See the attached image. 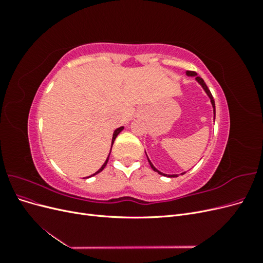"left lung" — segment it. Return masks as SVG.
<instances>
[{
	"mask_svg": "<svg viewBox=\"0 0 263 263\" xmlns=\"http://www.w3.org/2000/svg\"><path fill=\"white\" fill-rule=\"evenodd\" d=\"M186 76L187 77H194L195 78V81L200 84L202 87H203V90L205 91V93L208 94V97L210 98V100H211V103H212V106H213V112H214V119H215V101H214V99H213V95H212V93H211V91L209 90V87H208V85L205 84V82H204V80L202 78H200L197 76V73L196 72H194V71H186ZM145 153H146V150H145ZM146 156H147V154H146ZM147 159H148V162H149V164H150V166H151V169H153L155 172H158L159 174H161V176H164V177H168V178H177V177H179V174H165V173H162V172H160L159 171L156 166L153 164V162H151L150 160H149V158H148V156H147ZM185 172H182L181 174H184Z\"/></svg>",
	"mask_w": 263,
	"mask_h": 263,
	"instance_id": "obj_1",
	"label": "left lung"
}]
</instances>
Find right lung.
Masks as SVG:
<instances>
[{
  "mask_svg": "<svg viewBox=\"0 0 263 263\" xmlns=\"http://www.w3.org/2000/svg\"><path fill=\"white\" fill-rule=\"evenodd\" d=\"M124 129V126H122V127H119V128H117V129H115L114 130V133H113V138H112V146H113V144H114V141H115V139H116V137H117V135L119 134V133H121L122 130ZM110 150H112V147H110ZM109 155H110V151H109V154H108V156H107V159H106V160H105V162L104 163H103V165L101 166V168L97 171V172H95V173H93L92 174V176H90V177H86V178H84V179H87V178H91V177H93V176H95V174H98V173H100L103 169H104L105 168V166H106V164H107V161H108V158H109Z\"/></svg>",
  "mask_w": 263,
  "mask_h": 263,
  "instance_id": "1",
  "label": "right lung"
}]
</instances>
